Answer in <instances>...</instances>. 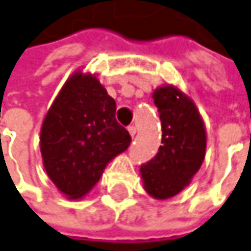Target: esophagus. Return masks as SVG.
I'll use <instances>...</instances> for the list:
<instances>
[{
    "instance_id": "34e87169",
    "label": "esophagus",
    "mask_w": 251,
    "mask_h": 251,
    "mask_svg": "<svg viewBox=\"0 0 251 251\" xmlns=\"http://www.w3.org/2000/svg\"><path fill=\"white\" fill-rule=\"evenodd\" d=\"M128 132H130V135H131V137H134V135L137 134V128H135L134 126H130V127H128Z\"/></svg>"
}]
</instances>
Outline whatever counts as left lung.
Masks as SVG:
<instances>
[{"instance_id":"left-lung-1","label":"left lung","mask_w":251,"mask_h":251,"mask_svg":"<svg viewBox=\"0 0 251 251\" xmlns=\"http://www.w3.org/2000/svg\"><path fill=\"white\" fill-rule=\"evenodd\" d=\"M152 99L161 119L162 145L140 171L145 191L155 199H168L188 186L201 168L206 131L195 103L178 87H158Z\"/></svg>"}]
</instances>
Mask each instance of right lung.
<instances>
[{
    "instance_id": "1",
    "label": "right lung",
    "mask_w": 251,
    "mask_h": 251,
    "mask_svg": "<svg viewBox=\"0 0 251 251\" xmlns=\"http://www.w3.org/2000/svg\"><path fill=\"white\" fill-rule=\"evenodd\" d=\"M131 143L116 120V101L94 75L76 72L48 110L41 152L50 181L70 199L99 182L106 165Z\"/></svg>"
}]
</instances>
